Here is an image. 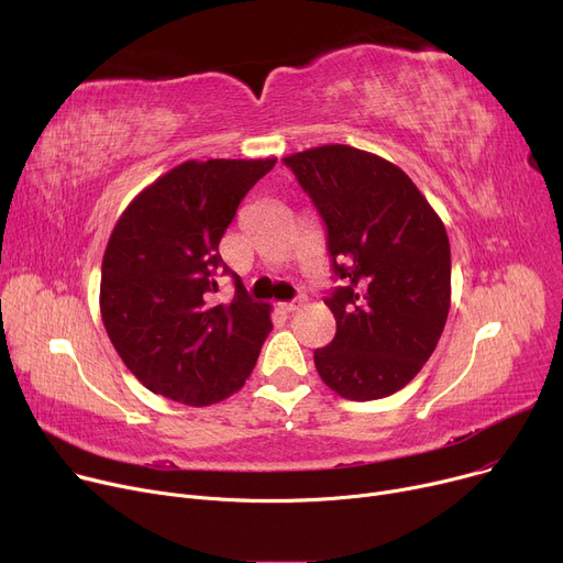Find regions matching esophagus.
I'll list each match as a JSON object with an SVG mask.
<instances>
[{
  "mask_svg": "<svg viewBox=\"0 0 563 563\" xmlns=\"http://www.w3.org/2000/svg\"><path fill=\"white\" fill-rule=\"evenodd\" d=\"M303 306V299L299 297V299H294V301H283V303H278V308L283 310V312H294V310H299Z\"/></svg>",
  "mask_w": 563,
  "mask_h": 563,
  "instance_id": "34e87169",
  "label": "esophagus"
}]
</instances>
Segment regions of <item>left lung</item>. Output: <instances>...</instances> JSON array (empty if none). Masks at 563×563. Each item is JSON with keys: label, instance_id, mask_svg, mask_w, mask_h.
<instances>
[{"label": "left lung", "instance_id": "obj_1", "mask_svg": "<svg viewBox=\"0 0 563 563\" xmlns=\"http://www.w3.org/2000/svg\"><path fill=\"white\" fill-rule=\"evenodd\" d=\"M283 162L327 225L333 276L342 283L323 299L338 331L314 351V367L344 399L388 397L422 369L445 329L448 230L388 159L333 143Z\"/></svg>", "mask_w": 563, "mask_h": 563}]
</instances>
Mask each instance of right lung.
Masks as SVG:
<instances>
[{
    "label": "right lung",
    "instance_id": "add662e5",
    "mask_svg": "<svg viewBox=\"0 0 563 563\" xmlns=\"http://www.w3.org/2000/svg\"><path fill=\"white\" fill-rule=\"evenodd\" d=\"M276 159L185 162L145 187L118 219L102 260L107 335L143 386L187 406H210L251 376L272 331L269 306L219 255L236 207ZM230 275L235 299L214 305Z\"/></svg>",
    "mask_w": 563,
    "mask_h": 563
}]
</instances>
